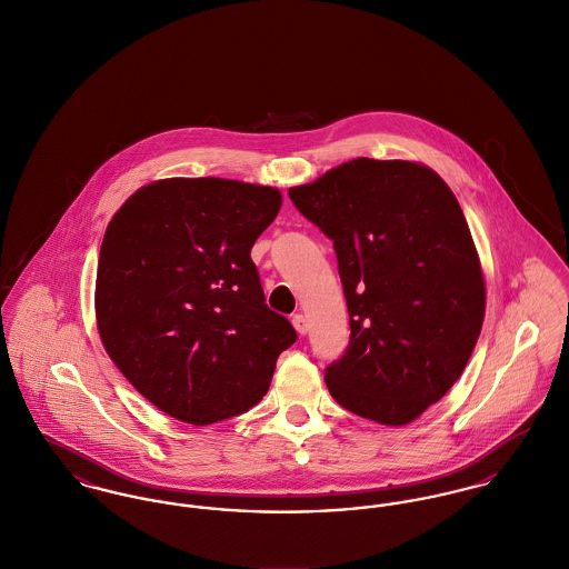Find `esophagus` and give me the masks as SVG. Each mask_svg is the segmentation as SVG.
<instances>
[{
    "instance_id": "esophagus-1",
    "label": "esophagus",
    "mask_w": 569,
    "mask_h": 569,
    "mask_svg": "<svg viewBox=\"0 0 569 569\" xmlns=\"http://www.w3.org/2000/svg\"><path fill=\"white\" fill-rule=\"evenodd\" d=\"M293 328L298 330V335H306L308 332V321H306V317L303 315H293Z\"/></svg>"
}]
</instances>
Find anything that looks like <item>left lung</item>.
Instances as JSON below:
<instances>
[{
	"mask_svg": "<svg viewBox=\"0 0 569 569\" xmlns=\"http://www.w3.org/2000/svg\"><path fill=\"white\" fill-rule=\"evenodd\" d=\"M332 239L351 337L326 369L345 410L408 425L463 373L486 315V282L449 186L415 161L358 157L291 188Z\"/></svg>",
	"mask_w": 569,
	"mask_h": 569,
	"instance_id": "8db88e82",
	"label": "left lung"
}]
</instances>
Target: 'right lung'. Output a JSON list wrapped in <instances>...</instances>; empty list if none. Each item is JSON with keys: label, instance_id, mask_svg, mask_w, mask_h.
<instances>
[{"label": "right lung", "instance_id": "add662e5", "mask_svg": "<svg viewBox=\"0 0 569 569\" xmlns=\"http://www.w3.org/2000/svg\"><path fill=\"white\" fill-rule=\"evenodd\" d=\"M276 188L163 179L108 224L97 326L131 386L161 412L211 425L257 406L298 335L269 310L250 250L278 216Z\"/></svg>", "mask_w": 569, "mask_h": 569}]
</instances>
